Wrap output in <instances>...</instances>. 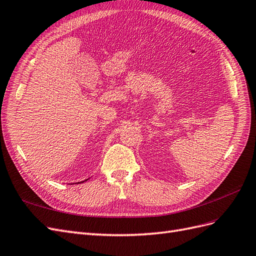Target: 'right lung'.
<instances>
[{"label": "right lung", "instance_id": "right-lung-1", "mask_svg": "<svg viewBox=\"0 0 256 256\" xmlns=\"http://www.w3.org/2000/svg\"><path fill=\"white\" fill-rule=\"evenodd\" d=\"M78 184H79V182H78Z\"/></svg>", "mask_w": 256, "mask_h": 256}]
</instances>
